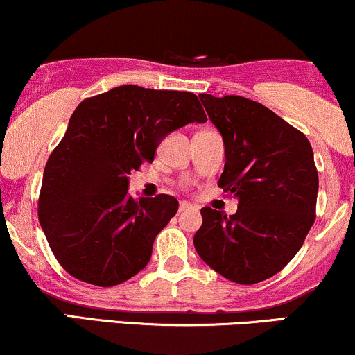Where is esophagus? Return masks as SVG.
I'll use <instances>...</instances> for the list:
<instances>
[{"mask_svg": "<svg viewBox=\"0 0 355 355\" xmlns=\"http://www.w3.org/2000/svg\"><path fill=\"white\" fill-rule=\"evenodd\" d=\"M189 210H195L193 205H190L189 202H182L180 207H178V211L183 213V211H189Z\"/></svg>", "mask_w": 355, "mask_h": 355, "instance_id": "esophagus-1", "label": "esophagus"}]
</instances>
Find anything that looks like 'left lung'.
Here are the masks:
<instances>
[{"label":"left lung","instance_id":"8db88e82","mask_svg":"<svg viewBox=\"0 0 355 355\" xmlns=\"http://www.w3.org/2000/svg\"><path fill=\"white\" fill-rule=\"evenodd\" d=\"M223 137L225 170L218 187L236 196L226 216L202 208L196 253L238 284L275 276L301 250L315 218L319 178L306 135L259 102L200 94Z\"/></svg>","mask_w":355,"mask_h":355}]
</instances>
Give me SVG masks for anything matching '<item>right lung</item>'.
Segmentation results:
<instances>
[{
    "instance_id": "1",
    "label": "right lung",
    "mask_w": 355,
    "mask_h": 355,
    "mask_svg": "<svg viewBox=\"0 0 355 355\" xmlns=\"http://www.w3.org/2000/svg\"><path fill=\"white\" fill-rule=\"evenodd\" d=\"M191 122H207L195 94L132 84L76 107L46 164L37 208L46 240L69 275L109 288L147 266L178 200L132 198L129 175L153 160L166 135Z\"/></svg>"
}]
</instances>
